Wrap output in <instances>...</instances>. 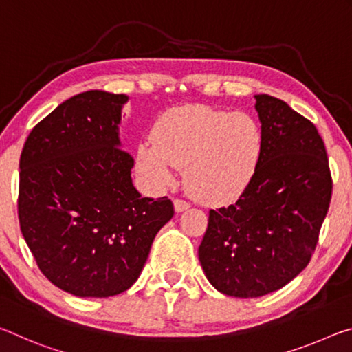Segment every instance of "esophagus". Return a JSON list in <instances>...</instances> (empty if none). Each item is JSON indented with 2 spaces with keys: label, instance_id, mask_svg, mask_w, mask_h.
<instances>
[{
  "label": "esophagus",
  "instance_id": "obj_1",
  "mask_svg": "<svg viewBox=\"0 0 352 352\" xmlns=\"http://www.w3.org/2000/svg\"><path fill=\"white\" fill-rule=\"evenodd\" d=\"M188 207H190L188 201L181 199V198H176V199H175V210H176V212H184V210H187Z\"/></svg>",
  "mask_w": 352,
  "mask_h": 352
}]
</instances>
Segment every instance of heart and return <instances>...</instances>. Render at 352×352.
Segmentation results:
<instances>
[{"mask_svg": "<svg viewBox=\"0 0 352 352\" xmlns=\"http://www.w3.org/2000/svg\"><path fill=\"white\" fill-rule=\"evenodd\" d=\"M263 134L251 115L207 106L168 111L153 129V142L138 146L137 166L148 184L165 188L184 168V182L207 204L237 199L254 179Z\"/></svg>", "mask_w": 352, "mask_h": 352, "instance_id": "obj_1", "label": "heart"}]
</instances>
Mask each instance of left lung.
Instances as JSON below:
<instances>
[{
	"mask_svg": "<svg viewBox=\"0 0 352 352\" xmlns=\"http://www.w3.org/2000/svg\"><path fill=\"white\" fill-rule=\"evenodd\" d=\"M263 149L254 179L229 207L209 212L198 256L207 279L235 298L282 289L307 267L332 197L315 124L270 95H256Z\"/></svg>",
	"mask_w": 352,
	"mask_h": 352,
	"instance_id": "8db88e82",
	"label": "left lung"
}]
</instances>
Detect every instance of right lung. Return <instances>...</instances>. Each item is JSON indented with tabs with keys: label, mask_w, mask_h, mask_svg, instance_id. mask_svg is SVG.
Listing matches in <instances>:
<instances>
[{
	"label": "right lung",
	"mask_w": 352,
	"mask_h": 352,
	"mask_svg": "<svg viewBox=\"0 0 352 352\" xmlns=\"http://www.w3.org/2000/svg\"><path fill=\"white\" fill-rule=\"evenodd\" d=\"M126 95L89 90L34 126L20 157L19 220L46 279L82 298L126 292L155 234L175 215L166 197L132 186L118 138Z\"/></svg>",
	"instance_id": "obj_1"
}]
</instances>
